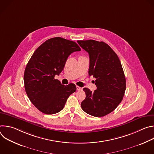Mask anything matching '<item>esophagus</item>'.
<instances>
[{
	"instance_id": "1",
	"label": "esophagus",
	"mask_w": 154,
	"mask_h": 154,
	"mask_svg": "<svg viewBox=\"0 0 154 154\" xmlns=\"http://www.w3.org/2000/svg\"><path fill=\"white\" fill-rule=\"evenodd\" d=\"M76 88H77V91H80V90H82V89L81 87H80V86H77Z\"/></svg>"
}]
</instances>
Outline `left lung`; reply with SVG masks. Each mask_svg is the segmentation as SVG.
Returning <instances> with one entry per match:
<instances>
[{"label":"left lung","instance_id":"obj_1","mask_svg":"<svg viewBox=\"0 0 154 154\" xmlns=\"http://www.w3.org/2000/svg\"><path fill=\"white\" fill-rule=\"evenodd\" d=\"M82 48L89 54V75L96 78L97 90H83L86 98L81 103L83 110L95 117L112 112L124 97L126 82L121 61L107 44L93 39L77 41Z\"/></svg>","mask_w":154,"mask_h":154}]
</instances>
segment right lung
I'll return each mask as SVG.
<instances>
[{
  "mask_svg": "<svg viewBox=\"0 0 154 154\" xmlns=\"http://www.w3.org/2000/svg\"><path fill=\"white\" fill-rule=\"evenodd\" d=\"M80 51L75 42L55 37L43 42L29 60L24 75L25 90L31 102L42 113H58L75 92L74 83L64 85L54 77L63 70L68 57Z\"/></svg>",
  "mask_w": 154,
  "mask_h": 154,
  "instance_id": "1",
  "label": "right lung"
}]
</instances>
